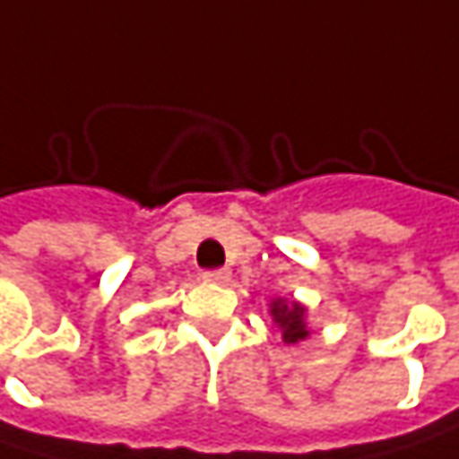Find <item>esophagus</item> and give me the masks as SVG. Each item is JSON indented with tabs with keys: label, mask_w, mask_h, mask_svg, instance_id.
Returning a JSON list of instances; mask_svg holds the SVG:
<instances>
[{
	"label": "esophagus",
	"mask_w": 459,
	"mask_h": 459,
	"mask_svg": "<svg viewBox=\"0 0 459 459\" xmlns=\"http://www.w3.org/2000/svg\"><path fill=\"white\" fill-rule=\"evenodd\" d=\"M230 269H209V272H204V279L206 281H213V284H224V281H230Z\"/></svg>",
	"instance_id": "obj_1"
}]
</instances>
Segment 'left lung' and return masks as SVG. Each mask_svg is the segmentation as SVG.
<instances>
[{
	"instance_id": "8db88e82",
	"label": "left lung",
	"mask_w": 459,
	"mask_h": 459,
	"mask_svg": "<svg viewBox=\"0 0 459 459\" xmlns=\"http://www.w3.org/2000/svg\"><path fill=\"white\" fill-rule=\"evenodd\" d=\"M272 318L281 329V340L287 344L300 342L308 337V326H306V306L300 303H287L284 298L272 300Z\"/></svg>"
}]
</instances>
